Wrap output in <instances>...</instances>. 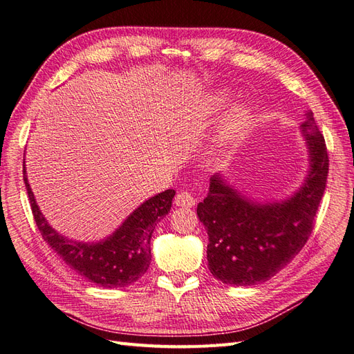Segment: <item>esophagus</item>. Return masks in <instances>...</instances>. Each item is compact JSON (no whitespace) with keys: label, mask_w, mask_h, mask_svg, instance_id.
Masks as SVG:
<instances>
[{"label":"esophagus","mask_w":354,"mask_h":354,"mask_svg":"<svg viewBox=\"0 0 354 354\" xmlns=\"http://www.w3.org/2000/svg\"><path fill=\"white\" fill-rule=\"evenodd\" d=\"M175 203L176 206H183V207H193L196 206L197 201L194 198V196L188 192H179L175 197Z\"/></svg>","instance_id":"obj_1"}]
</instances>
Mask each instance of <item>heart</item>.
Wrapping results in <instances>:
<instances>
[{"mask_svg": "<svg viewBox=\"0 0 354 354\" xmlns=\"http://www.w3.org/2000/svg\"><path fill=\"white\" fill-rule=\"evenodd\" d=\"M230 100L232 95L229 91H216V93L209 98V102H207V113L211 116L220 115L224 109L230 104ZM251 118L252 112L250 106L247 104H236L230 109V112L225 115L224 121L220 127L218 136H216V140L214 143V149L211 151L214 156L221 153L227 145H230L234 139L239 138L242 133H245V130L250 127Z\"/></svg>", "mask_w": 354, "mask_h": 354, "instance_id": "obj_1", "label": "heart"}]
</instances>
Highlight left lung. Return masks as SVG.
Masks as SVG:
<instances>
[{"mask_svg": "<svg viewBox=\"0 0 354 354\" xmlns=\"http://www.w3.org/2000/svg\"><path fill=\"white\" fill-rule=\"evenodd\" d=\"M299 125L308 151L302 185L279 201L247 196L223 174L209 179V192L197 205L207 232L211 274L229 286L265 283L292 261L306 243L329 171L328 149L311 111Z\"/></svg>", "mask_w": 354, "mask_h": 354, "instance_id": "8db88e82", "label": "left lung"}]
</instances>
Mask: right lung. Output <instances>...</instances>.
<instances>
[{"label":"right lung","instance_id":"1","mask_svg":"<svg viewBox=\"0 0 354 354\" xmlns=\"http://www.w3.org/2000/svg\"><path fill=\"white\" fill-rule=\"evenodd\" d=\"M24 183L43 239L79 275L97 286L115 288L130 286L147 274L152 259V233L157 223L170 211L174 189H166L140 203L109 236L97 242H84L64 236L48 223L30 187L25 158Z\"/></svg>","mask_w":354,"mask_h":354}]
</instances>
